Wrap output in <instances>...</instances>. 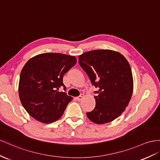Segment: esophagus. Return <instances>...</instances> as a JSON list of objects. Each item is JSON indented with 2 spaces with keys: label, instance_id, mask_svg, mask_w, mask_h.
<instances>
[{
  "label": "esophagus",
  "instance_id": "esophagus-1",
  "mask_svg": "<svg viewBox=\"0 0 160 160\" xmlns=\"http://www.w3.org/2000/svg\"><path fill=\"white\" fill-rule=\"evenodd\" d=\"M83 97H84V95H83V94H81V95H80V96L76 97V99H77V101H81L82 99H83Z\"/></svg>",
  "mask_w": 160,
  "mask_h": 160
}]
</instances>
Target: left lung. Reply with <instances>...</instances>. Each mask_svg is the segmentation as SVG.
I'll return each instance as SVG.
<instances>
[{"instance_id":"obj_1","label":"left lung","mask_w":160,"mask_h":160,"mask_svg":"<svg viewBox=\"0 0 160 160\" xmlns=\"http://www.w3.org/2000/svg\"><path fill=\"white\" fill-rule=\"evenodd\" d=\"M79 64L98 91L95 108L87 112L90 120L105 124L120 116L132 95L133 78L130 64L120 52L102 49L83 53Z\"/></svg>"}]
</instances>
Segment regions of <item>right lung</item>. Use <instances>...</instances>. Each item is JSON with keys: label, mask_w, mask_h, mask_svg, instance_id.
<instances>
[{"label": "right lung", "mask_w": 160, "mask_h": 160, "mask_svg": "<svg viewBox=\"0 0 160 160\" xmlns=\"http://www.w3.org/2000/svg\"><path fill=\"white\" fill-rule=\"evenodd\" d=\"M76 63L74 56L43 53L32 57L20 73L19 95L23 108L41 122H54L62 116L72 97L65 92L63 78Z\"/></svg>", "instance_id": "1"}]
</instances>
